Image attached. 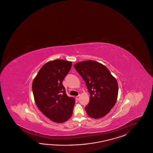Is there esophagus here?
I'll return each instance as SVG.
<instances>
[{
    "instance_id": "obj_1",
    "label": "esophagus",
    "mask_w": 153,
    "mask_h": 153,
    "mask_svg": "<svg viewBox=\"0 0 153 153\" xmlns=\"http://www.w3.org/2000/svg\"><path fill=\"white\" fill-rule=\"evenodd\" d=\"M76 99H77V101H79V98H80V95H78L76 97Z\"/></svg>"
}]
</instances>
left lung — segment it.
<instances>
[{
	"label": "left lung",
	"instance_id": "8db88e82",
	"mask_svg": "<svg viewBox=\"0 0 153 153\" xmlns=\"http://www.w3.org/2000/svg\"><path fill=\"white\" fill-rule=\"evenodd\" d=\"M74 67L90 94V103L85 107L88 116L98 119L107 114L117 100L118 86L116 78L105 66L93 60L76 63Z\"/></svg>",
	"mask_w": 153,
	"mask_h": 153
}]
</instances>
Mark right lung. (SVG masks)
Wrapping results in <instances>:
<instances>
[{
	"instance_id": "add662e5",
	"label": "right lung",
	"mask_w": 153,
	"mask_h": 153,
	"mask_svg": "<svg viewBox=\"0 0 153 153\" xmlns=\"http://www.w3.org/2000/svg\"><path fill=\"white\" fill-rule=\"evenodd\" d=\"M72 62L56 60L45 63L34 78L32 90L38 108L56 123H63L71 118L75 103L74 97L67 96L62 85L71 69Z\"/></svg>"
}]
</instances>
